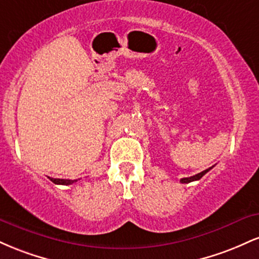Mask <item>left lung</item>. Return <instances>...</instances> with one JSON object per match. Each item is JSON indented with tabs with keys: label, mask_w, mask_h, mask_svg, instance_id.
<instances>
[{
	"label": "left lung",
	"mask_w": 259,
	"mask_h": 259,
	"mask_svg": "<svg viewBox=\"0 0 259 259\" xmlns=\"http://www.w3.org/2000/svg\"><path fill=\"white\" fill-rule=\"evenodd\" d=\"M213 167H210V168H208V169H206V170H203V171H201V173H198V174H196V175H194V177H190V178H183V179L180 180V183H183V184H187V183H191V181H196V180H200L202 177H203L204 174L206 173H208V171L210 170V169H212Z\"/></svg>",
	"instance_id": "obj_1"
}]
</instances>
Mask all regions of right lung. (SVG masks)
Instances as JSON below:
<instances>
[{
    "instance_id": "1",
    "label": "right lung",
    "mask_w": 259,
    "mask_h": 259,
    "mask_svg": "<svg viewBox=\"0 0 259 259\" xmlns=\"http://www.w3.org/2000/svg\"><path fill=\"white\" fill-rule=\"evenodd\" d=\"M49 179L51 180L52 183L57 184V185H65V186L72 185V184L78 181V180H70V179H55V178H50V177H49Z\"/></svg>"
}]
</instances>
